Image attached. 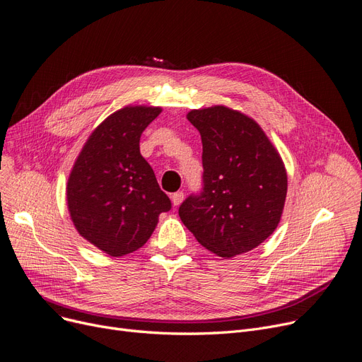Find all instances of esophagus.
<instances>
[{
  "mask_svg": "<svg viewBox=\"0 0 362 362\" xmlns=\"http://www.w3.org/2000/svg\"><path fill=\"white\" fill-rule=\"evenodd\" d=\"M183 199H185V194H183L182 191H179V192H174V194L171 195V202H173V204H174V206H180Z\"/></svg>",
  "mask_w": 362,
  "mask_h": 362,
  "instance_id": "esophagus-1",
  "label": "esophagus"
}]
</instances>
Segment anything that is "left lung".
<instances>
[{
	"label": "left lung",
	"mask_w": 362,
	"mask_h": 362,
	"mask_svg": "<svg viewBox=\"0 0 362 362\" xmlns=\"http://www.w3.org/2000/svg\"><path fill=\"white\" fill-rule=\"evenodd\" d=\"M202 134L203 182L199 195L179 207L197 242L221 258L258 247L282 218L288 176L282 156L262 128L226 105L191 110Z\"/></svg>",
	"instance_id": "8db88e82"
}]
</instances>
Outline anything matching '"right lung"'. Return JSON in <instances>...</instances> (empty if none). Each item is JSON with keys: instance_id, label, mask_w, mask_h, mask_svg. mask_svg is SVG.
Here are the masks:
<instances>
[{"instance_id": "add662e5", "label": "right lung", "mask_w": 362, "mask_h": 362, "mask_svg": "<svg viewBox=\"0 0 362 362\" xmlns=\"http://www.w3.org/2000/svg\"><path fill=\"white\" fill-rule=\"evenodd\" d=\"M163 112L127 105L90 132L66 182V206L77 233L113 258L140 249L171 209L140 153L146 127Z\"/></svg>"}]
</instances>
